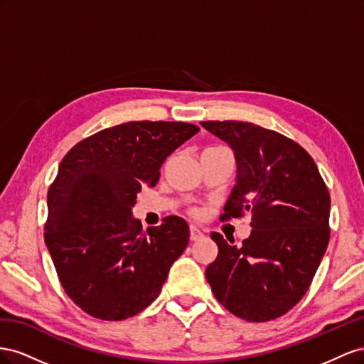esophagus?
Wrapping results in <instances>:
<instances>
[{
    "label": "esophagus",
    "mask_w": 364,
    "mask_h": 364,
    "mask_svg": "<svg viewBox=\"0 0 364 364\" xmlns=\"http://www.w3.org/2000/svg\"><path fill=\"white\" fill-rule=\"evenodd\" d=\"M201 237H204V233L196 227H191V241H200Z\"/></svg>",
    "instance_id": "obj_1"
}]
</instances>
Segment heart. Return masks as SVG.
I'll return each instance as SVG.
<instances>
[{"instance_id":"obj_1","label":"heart","mask_w":364,"mask_h":364,"mask_svg":"<svg viewBox=\"0 0 364 364\" xmlns=\"http://www.w3.org/2000/svg\"><path fill=\"white\" fill-rule=\"evenodd\" d=\"M193 213H196V212H195V210H193Z\"/></svg>"}]
</instances>
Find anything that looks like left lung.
Masks as SVG:
<instances>
[{
	"label": "left lung",
	"mask_w": 364,
	"mask_h": 364,
	"mask_svg": "<svg viewBox=\"0 0 364 364\" xmlns=\"http://www.w3.org/2000/svg\"><path fill=\"white\" fill-rule=\"evenodd\" d=\"M235 152L236 184L221 221L252 218L241 247L212 233L205 268L218 302L247 321L287 314L305 296L329 242L331 198L313 157L291 139L248 122H201Z\"/></svg>",
	"instance_id": "1"
}]
</instances>
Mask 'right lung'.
Wrapping results in <instances>:
<instances>
[{"instance_id": "right-lung-1", "label": "right lung", "mask_w": 364, "mask_h": 364, "mask_svg": "<svg viewBox=\"0 0 364 364\" xmlns=\"http://www.w3.org/2000/svg\"><path fill=\"white\" fill-rule=\"evenodd\" d=\"M200 131L184 122H128L92 134L59 164L47 195L44 240L62 288L100 320L136 316L159 297L189 244V225L166 216L141 230L132 216L169 155Z\"/></svg>"}]
</instances>
